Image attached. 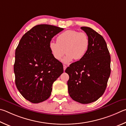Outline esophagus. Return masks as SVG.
<instances>
[{
  "mask_svg": "<svg viewBox=\"0 0 126 126\" xmlns=\"http://www.w3.org/2000/svg\"><path fill=\"white\" fill-rule=\"evenodd\" d=\"M63 71H65V70H66V67H67V66H66L65 65H63Z\"/></svg>",
  "mask_w": 126,
  "mask_h": 126,
  "instance_id": "obj_1",
  "label": "esophagus"
}]
</instances>
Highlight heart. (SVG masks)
<instances>
[{"label":"heart","instance_id":"heart-1","mask_svg":"<svg viewBox=\"0 0 126 126\" xmlns=\"http://www.w3.org/2000/svg\"><path fill=\"white\" fill-rule=\"evenodd\" d=\"M89 38L86 33L75 30H68L61 33L57 37V42L51 41L49 48L53 57L60 60L65 53L66 55L63 60L65 63L80 60L85 56L89 47Z\"/></svg>","mask_w":126,"mask_h":126}]
</instances>
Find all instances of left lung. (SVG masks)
<instances>
[{"label":"left lung","instance_id":"obj_1","mask_svg":"<svg viewBox=\"0 0 126 126\" xmlns=\"http://www.w3.org/2000/svg\"><path fill=\"white\" fill-rule=\"evenodd\" d=\"M81 29L89 38V47L82 59L71 63L65 70L69 79L68 91L72 100L82 104L94 102L106 89L111 74V57L106 43L92 29Z\"/></svg>","mask_w":126,"mask_h":126}]
</instances>
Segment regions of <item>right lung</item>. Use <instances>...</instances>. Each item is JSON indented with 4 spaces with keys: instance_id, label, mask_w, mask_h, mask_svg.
<instances>
[{
    "instance_id": "obj_1",
    "label": "right lung",
    "mask_w": 126,
    "mask_h": 126,
    "mask_svg": "<svg viewBox=\"0 0 126 126\" xmlns=\"http://www.w3.org/2000/svg\"><path fill=\"white\" fill-rule=\"evenodd\" d=\"M63 30L47 24L35 26L23 35L15 50V84L21 95L33 103L48 98L53 83L63 73V63L49 48L52 37Z\"/></svg>"
}]
</instances>
